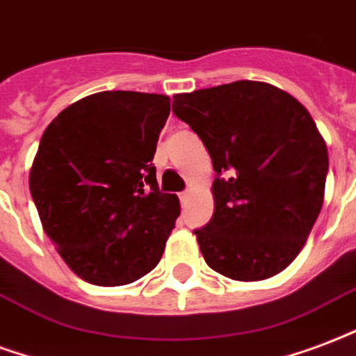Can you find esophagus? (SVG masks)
<instances>
[{"label":"esophagus","instance_id":"obj_1","mask_svg":"<svg viewBox=\"0 0 356 356\" xmlns=\"http://www.w3.org/2000/svg\"><path fill=\"white\" fill-rule=\"evenodd\" d=\"M189 197H191V191H184V193H180V200H181V204H184V207H186V204H188V200H189Z\"/></svg>","mask_w":356,"mask_h":356}]
</instances>
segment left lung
Returning <instances> with one entry per match:
<instances>
[{
    "label": "left lung",
    "instance_id": "left-lung-1",
    "mask_svg": "<svg viewBox=\"0 0 356 356\" xmlns=\"http://www.w3.org/2000/svg\"><path fill=\"white\" fill-rule=\"evenodd\" d=\"M172 99L218 175L212 219L195 231L202 257L238 282L276 276L300 253L323 208L328 152L314 118L293 95L255 80Z\"/></svg>",
    "mask_w": 356,
    "mask_h": 356
}]
</instances>
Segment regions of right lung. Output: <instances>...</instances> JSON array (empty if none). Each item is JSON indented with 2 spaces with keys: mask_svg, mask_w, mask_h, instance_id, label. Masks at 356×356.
<instances>
[{
  "mask_svg": "<svg viewBox=\"0 0 356 356\" xmlns=\"http://www.w3.org/2000/svg\"><path fill=\"white\" fill-rule=\"evenodd\" d=\"M170 99L99 92L48 124L29 170L42 229L84 282H137L161 261L180 200L157 188L154 154Z\"/></svg>",
  "mask_w": 356,
  "mask_h": 356,
  "instance_id": "1",
  "label": "right lung"
}]
</instances>
